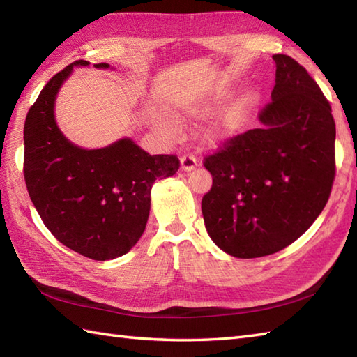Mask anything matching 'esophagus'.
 <instances>
[{
    "mask_svg": "<svg viewBox=\"0 0 357 357\" xmlns=\"http://www.w3.org/2000/svg\"><path fill=\"white\" fill-rule=\"evenodd\" d=\"M197 165V161L192 155H184L181 158V169L184 172H192Z\"/></svg>",
    "mask_w": 357,
    "mask_h": 357,
    "instance_id": "obj_1",
    "label": "esophagus"
}]
</instances>
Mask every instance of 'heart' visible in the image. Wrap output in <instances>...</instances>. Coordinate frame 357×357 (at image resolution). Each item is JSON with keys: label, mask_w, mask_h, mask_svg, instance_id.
<instances>
[{"label": "heart", "mask_w": 357, "mask_h": 357, "mask_svg": "<svg viewBox=\"0 0 357 357\" xmlns=\"http://www.w3.org/2000/svg\"><path fill=\"white\" fill-rule=\"evenodd\" d=\"M223 93H218L208 98H204L202 102H197L196 105L190 106L185 109V117L188 119H204L208 117L213 112L218 111V107L223 102ZM248 111V98L245 96L236 98L234 102H231L225 111H223L219 117L216 119L211 126L204 132V141L208 146H218L220 143H225L227 139L236 137L240 129H242L245 117ZM160 126L172 132V129L165 123H158Z\"/></svg>", "instance_id": "obj_1"}]
</instances>
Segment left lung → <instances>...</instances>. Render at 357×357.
Instances as JSON below:
<instances>
[{
    "label": "left lung",
    "mask_w": 357,
    "mask_h": 357,
    "mask_svg": "<svg viewBox=\"0 0 357 357\" xmlns=\"http://www.w3.org/2000/svg\"><path fill=\"white\" fill-rule=\"evenodd\" d=\"M275 86L260 128L205 158L213 187L202 199L208 236L223 252L255 259L284 250L324 210L335 179L331 107L305 68L273 54Z\"/></svg>",
    "instance_id": "8db88e82"
}]
</instances>
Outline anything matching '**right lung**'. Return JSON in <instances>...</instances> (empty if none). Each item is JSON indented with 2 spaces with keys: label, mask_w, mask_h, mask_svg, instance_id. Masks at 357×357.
<instances>
[{
  "label": "right lung",
  "mask_w": 357,
  "mask_h": 357,
  "mask_svg": "<svg viewBox=\"0 0 357 357\" xmlns=\"http://www.w3.org/2000/svg\"><path fill=\"white\" fill-rule=\"evenodd\" d=\"M76 61L48 82L24 124V178L33 205L52 234L70 250L105 261L129 252L143 236L151 192L179 169L175 155H149L132 138L100 149L71 143L57 126V94ZM109 70V63H96Z\"/></svg>",
  "instance_id": "1"
}]
</instances>
